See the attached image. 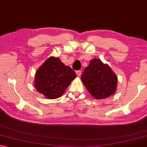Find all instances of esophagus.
I'll return each mask as SVG.
<instances>
[{"label":"esophagus","mask_w":147,"mask_h":147,"mask_svg":"<svg viewBox=\"0 0 147 147\" xmlns=\"http://www.w3.org/2000/svg\"><path fill=\"white\" fill-rule=\"evenodd\" d=\"M76 75L80 77L81 76V74H82V71H81L80 70H78V71H76Z\"/></svg>","instance_id":"esophagus-1"}]
</instances>
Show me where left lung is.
I'll list each match as a JSON object with an SVG mask.
<instances>
[{
	"instance_id": "obj_1",
	"label": "left lung",
	"mask_w": 147,
	"mask_h": 147,
	"mask_svg": "<svg viewBox=\"0 0 147 147\" xmlns=\"http://www.w3.org/2000/svg\"><path fill=\"white\" fill-rule=\"evenodd\" d=\"M81 80L94 98L102 99L115 93L117 88V76L108 64L98 59L90 61L85 68Z\"/></svg>"
}]
</instances>
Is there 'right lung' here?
<instances>
[{
	"label": "right lung",
	"instance_id": "obj_1",
	"mask_svg": "<svg viewBox=\"0 0 147 147\" xmlns=\"http://www.w3.org/2000/svg\"><path fill=\"white\" fill-rule=\"evenodd\" d=\"M76 76L75 71L63 64L59 58L50 57L36 71L34 84L39 93L46 98L54 99L63 95Z\"/></svg>",
	"mask_w": 147,
	"mask_h": 147
}]
</instances>
